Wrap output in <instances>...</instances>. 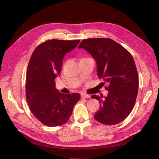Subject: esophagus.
<instances>
[{"instance_id": "esophagus-1", "label": "esophagus", "mask_w": 159, "mask_h": 159, "mask_svg": "<svg viewBox=\"0 0 159 159\" xmlns=\"http://www.w3.org/2000/svg\"><path fill=\"white\" fill-rule=\"evenodd\" d=\"M89 95H86V94H81V98L85 99V98H89Z\"/></svg>"}]
</instances>
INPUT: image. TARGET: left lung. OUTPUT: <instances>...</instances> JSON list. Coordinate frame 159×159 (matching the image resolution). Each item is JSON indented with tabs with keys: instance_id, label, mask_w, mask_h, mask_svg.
<instances>
[{
	"instance_id": "1",
	"label": "left lung",
	"mask_w": 159,
	"mask_h": 159,
	"mask_svg": "<svg viewBox=\"0 0 159 159\" xmlns=\"http://www.w3.org/2000/svg\"><path fill=\"white\" fill-rule=\"evenodd\" d=\"M79 48L88 52L97 64L98 76L108 84L107 97L91 95L100 108L94 115L99 123L113 125L125 119L133 110L139 89V75L132 55L117 42L107 38H88Z\"/></svg>"
}]
</instances>
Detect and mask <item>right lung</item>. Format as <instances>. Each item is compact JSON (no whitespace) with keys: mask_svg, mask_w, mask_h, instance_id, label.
I'll return each mask as SVG.
<instances>
[{"mask_svg":"<svg viewBox=\"0 0 159 159\" xmlns=\"http://www.w3.org/2000/svg\"><path fill=\"white\" fill-rule=\"evenodd\" d=\"M80 42L47 40L38 46L31 56L26 71V97L34 116L46 126L66 123L80 99V93L64 94L55 87L65 54Z\"/></svg>","mask_w":159,"mask_h":159,"instance_id":"right-lung-1","label":"right lung"}]
</instances>
